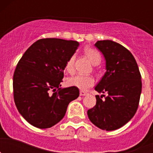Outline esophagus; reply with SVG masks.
<instances>
[{"label":"esophagus","instance_id":"34e87169","mask_svg":"<svg viewBox=\"0 0 153 153\" xmlns=\"http://www.w3.org/2000/svg\"><path fill=\"white\" fill-rule=\"evenodd\" d=\"M89 93L86 91H83V90H80L79 91V96H86L88 95Z\"/></svg>","mask_w":153,"mask_h":153}]
</instances>
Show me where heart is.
I'll list each match as a JSON object with an SVG mask.
<instances>
[{"label":"heart","instance_id":"heart-1","mask_svg":"<svg viewBox=\"0 0 153 153\" xmlns=\"http://www.w3.org/2000/svg\"><path fill=\"white\" fill-rule=\"evenodd\" d=\"M84 52L93 64L98 65L100 63L101 56L98 51L92 48H86ZM74 61H75V54H73L70 56L65 64V70L70 74H73L74 72ZM94 83H95V79L91 76L76 75L69 79V83L71 86L77 87L81 90H87L93 86Z\"/></svg>","mask_w":153,"mask_h":153}]
</instances>
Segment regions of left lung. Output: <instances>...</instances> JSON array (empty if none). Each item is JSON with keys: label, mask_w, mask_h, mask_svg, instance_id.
I'll return each mask as SVG.
<instances>
[{"label": "left lung", "mask_w": 153, "mask_h": 153, "mask_svg": "<svg viewBox=\"0 0 153 153\" xmlns=\"http://www.w3.org/2000/svg\"><path fill=\"white\" fill-rule=\"evenodd\" d=\"M95 47L106 60V73L96 86V106L87 115L96 126L103 130L120 129L134 117L142 92L141 74L134 56L113 40H99ZM102 96L105 97L102 100Z\"/></svg>", "instance_id": "left-lung-1"}]
</instances>
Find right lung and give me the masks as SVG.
I'll return each instance as SVG.
<instances>
[{
    "instance_id": "obj_1",
    "label": "right lung",
    "mask_w": 153,
    "mask_h": 153,
    "mask_svg": "<svg viewBox=\"0 0 153 153\" xmlns=\"http://www.w3.org/2000/svg\"><path fill=\"white\" fill-rule=\"evenodd\" d=\"M79 44L57 38L40 39L24 53L13 77V99L18 112L32 126L51 128L59 123L77 87H60L65 64Z\"/></svg>"
}]
</instances>
